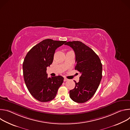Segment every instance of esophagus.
<instances>
[{"mask_svg":"<svg viewBox=\"0 0 130 130\" xmlns=\"http://www.w3.org/2000/svg\"><path fill=\"white\" fill-rule=\"evenodd\" d=\"M68 79H67V78H64V82L67 81H68Z\"/></svg>","mask_w":130,"mask_h":130,"instance_id":"esophagus-1","label":"esophagus"}]
</instances>
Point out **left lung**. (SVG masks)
I'll use <instances>...</instances> for the list:
<instances>
[{
	"label": "left lung",
	"mask_w": 130,
	"mask_h": 130,
	"mask_svg": "<svg viewBox=\"0 0 130 130\" xmlns=\"http://www.w3.org/2000/svg\"><path fill=\"white\" fill-rule=\"evenodd\" d=\"M75 51V69L81 76L73 89L69 91V97L77 103H84L94 95L102 79V65L98 55L89 47L80 41L68 42L65 44Z\"/></svg>",
	"instance_id": "left-lung-1"
}]
</instances>
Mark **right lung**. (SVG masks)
Here are the masks:
<instances>
[{
	"mask_svg": "<svg viewBox=\"0 0 130 130\" xmlns=\"http://www.w3.org/2000/svg\"><path fill=\"white\" fill-rule=\"evenodd\" d=\"M66 41L46 39L33 47L24 59L23 75L31 95L40 102H48L57 95L64 78L48 77L47 67L52 63L55 51Z\"/></svg>",
	"mask_w": 130,
	"mask_h": 130,
	"instance_id": "obj_1",
	"label": "right lung"
}]
</instances>
